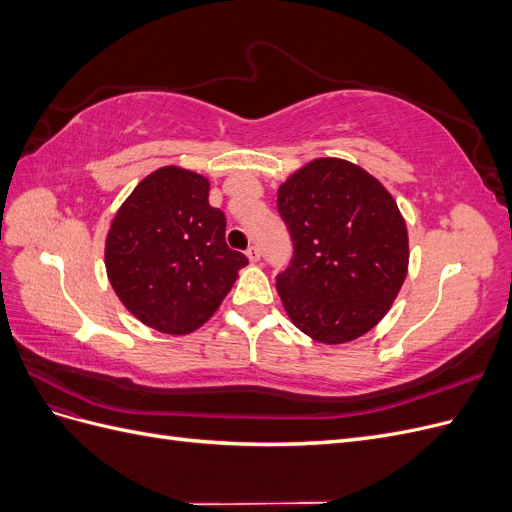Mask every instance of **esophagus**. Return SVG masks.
I'll list each match as a JSON object with an SVG mask.
<instances>
[{"mask_svg": "<svg viewBox=\"0 0 512 512\" xmlns=\"http://www.w3.org/2000/svg\"><path fill=\"white\" fill-rule=\"evenodd\" d=\"M245 256L250 258L252 262H256V260H260V250H258L256 245H250V247H247V250H245Z\"/></svg>", "mask_w": 512, "mask_h": 512, "instance_id": "obj_1", "label": "esophagus"}]
</instances>
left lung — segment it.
<instances>
[{
	"label": "left lung",
	"mask_w": 512,
	"mask_h": 512,
	"mask_svg": "<svg viewBox=\"0 0 512 512\" xmlns=\"http://www.w3.org/2000/svg\"><path fill=\"white\" fill-rule=\"evenodd\" d=\"M292 258L275 277L290 320L322 344L365 335L408 273V230L393 196L363 168L320 158L277 190Z\"/></svg>",
	"instance_id": "obj_1"
}]
</instances>
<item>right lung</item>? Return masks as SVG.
Listing matches in <instances>:
<instances>
[{"label":"right lung","mask_w":512,"mask_h":512,"mask_svg":"<svg viewBox=\"0 0 512 512\" xmlns=\"http://www.w3.org/2000/svg\"><path fill=\"white\" fill-rule=\"evenodd\" d=\"M226 218L209 181L164 166L136 185L106 237V273L121 303L147 327L185 335L205 324L247 265L226 245Z\"/></svg>","instance_id":"obj_1"}]
</instances>
